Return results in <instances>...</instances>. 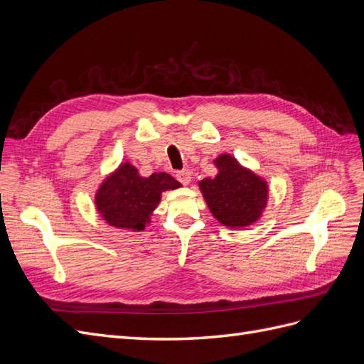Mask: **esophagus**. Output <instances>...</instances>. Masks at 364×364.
Segmentation results:
<instances>
[{
  "mask_svg": "<svg viewBox=\"0 0 364 364\" xmlns=\"http://www.w3.org/2000/svg\"><path fill=\"white\" fill-rule=\"evenodd\" d=\"M176 179H178L183 185H188L191 182V171L190 170L178 171V173H176Z\"/></svg>",
  "mask_w": 364,
  "mask_h": 364,
  "instance_id": "obj_1",
  "label": "esophagus"
}]
</instances>
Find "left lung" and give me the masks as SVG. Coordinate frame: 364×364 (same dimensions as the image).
I'll return each mask as SVG.
<instances>
[{
  "label": "left lung",
  "instance_id": "left-lung-1",
  "mask_svg": "<svg viewBox=\"0 0 364 364\" xmlns=\"http://www.w3.org/2000/svg\"><path fill=\"white\" fill-rule=\"evenodd\" d=\"M214 165V178L197 182L209 213L230 229L255 225L269 203V182L229 153L218 155Z\"/></svg>",
  "mask_w": 364,
  "mask_h": 364
}]
</instances>
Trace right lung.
I'll return each instance as SVG.
<instances>
[{"instance_id":"add662e5","label":"right lung","mask_w":364,"mask_h":364,"mask_svg":"<svg viewBox=\"0 0 364 364\" xmlns=\"http://www.w3.org/2000/svg\"><path fill=\"white\" fill-rule=\"evenodd\" d=\"M168 173L158 171L147 178L129 161L106 174L94 194V205L105 223L115 229L141 232L151 223L162 193L181 188Z\"/></svg>"}]
</instances>
